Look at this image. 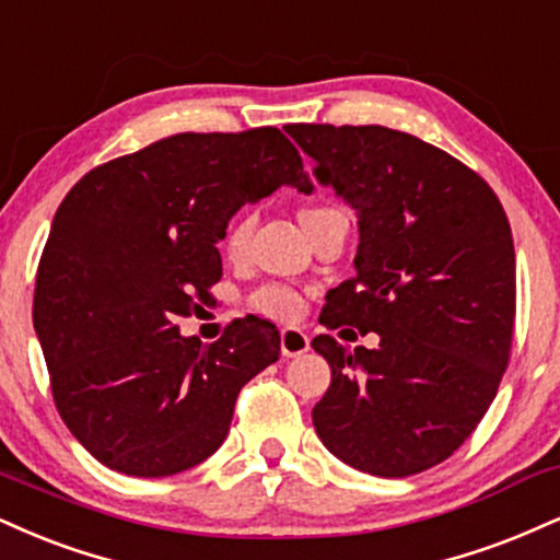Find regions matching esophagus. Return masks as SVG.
Returning a JSON list of instances; mask_svg holds the SVG:
<instances>
[{
	"instance_id": "esophagus-1",
	"label": "esophagus",
	"mask_w": 560,
	"mask_h": 560,
	"mask_svg": "<svg viewBox=\"0 0 560 560\" xmlns=\"http://www.w3.org/2000/svg\"><path fill=\"white\" fill-rule=\"evenodd\" d=\"M310 349V339L302 328H281V354L300 357Z\"/></svg>"
}]
</instances>
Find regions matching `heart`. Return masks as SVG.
<instances>
[{"label":"heart","mask_w":560,"mask_h":560,"mask_svg":"<svg viewBox=\"0 0 560 560\" xmlns=\"http://www.w3.org/2000/svg\"><path fill=\"white\" fill-rule=\"evenodd\" d=\"M336 208H302L300 211V224H307V221L318 219L323 213H331ZM250 215L242 213L237 219L232 221V226H229L226 232V253L229 255H240L242 247H245L247 242V234H250ZM255 307L262 310V313L273 315V318H292L294 313L300 310V298L292 292V289L287 287H279V284H268V287H260L258 292H255Z\"/></svg>","instance_id":"obj_1"}]
</instances>
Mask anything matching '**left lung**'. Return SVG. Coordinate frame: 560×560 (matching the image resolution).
Here are the masks:
<instances>
[{
    "label": "left lung",
    "instance_id": "obj_1",
    "mask_svg": "<svg viewBox=\"0 0 560 560\" xmlns=\"http://www.w3.org/2000/svg\"><path fill=\"white\" fill-rule=\"evenodd\" d=\"M318 179L354 208V276L320 323L378 334L331 365L315 404L323 446L349 467L409 477L448 459L495 399L516 315L514 240L488 182L441 148L381 125H287ZM352 331V328H345Z\"/></svg>",
    "mask_w": 560,
    "mask_h": 560
}]
</instances>
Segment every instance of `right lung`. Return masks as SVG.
<instances>
[{
  "label": "right lung",
  "mask_w": 560,
  "mask_h": 560,
  "mask_svg": "<svg viewBox=\"0 0 560 560\" xmlns=\"http://www.w3.org/2000/svg\"><path fill=\"white\" fill-rule=\"evenodd\" d=\"M284 185L313 192L276 127L179 132L96 166L57 208L33 326L65 425L104 467L170 477L206 462L242 386L279 360L268 320H234L213 345L174 320L221 279L229 219Z\"/></svg>",
  "instance_id": "1"
}]
</instances>
